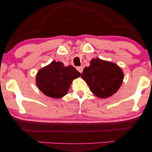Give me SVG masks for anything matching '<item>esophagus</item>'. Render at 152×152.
<instances>
[{"label":"esophagus","instance_id":"1","mask_svg":"<svg viewBox=\"0 0 152 152\" xmlns=\"http://www.w3.org/2000/svg\"><path fill=\"white\" fill-rule=\"evenodd\" d=\"M83 69H84V68H83L82 66H78V67H77V70L80 73H82L83 72Z\"/></svg>","mask_w":152,"mask_h":152}]
</instances>
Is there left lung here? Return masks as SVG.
I'll list each match as a JSON object with an SVG mask.
<instances>
[{"label":"left lung","instance_id":"1","mask_svg":"<svg viewBox=\"0 0 152 152\" xmlns=\"http://www.w3.org/2000/svg\"><path fill=\"white\" fill-rule=\"evenodd\" d=\"M82 78L88 84L91 92L100 98H106L117 92L123 81L124 74L115 64L93 59L90 66L83 70Z\"/></svg>","mask_w":152,"mask_h":152}]
</instances>
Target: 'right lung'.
Here are the masks:
<instances>
[{"label":"right lung","instance_id":"right-lung-1","mask_svg":"<svg viewBox=\"0 0 152 152\" xmlns=\"http://www.w3.org/2000/svg\"><path fill=\"white\" fill-rule=\"evenodd\" d=\"M80 75L73 66L66 67L61 62L54 61L38 72L37 84L47 96L61 98L67 94L72 81Z\"/></svg>","mask_w":152,"mask_h":152}]
</instances>
